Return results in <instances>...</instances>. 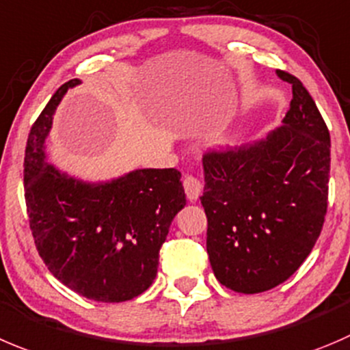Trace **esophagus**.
<instances>
[{
  "mask_svg": "<svg viewBox=\"0 0 350 350\" xmlns=\"http://www.w3.org/2000/svg\"><path fill=\"white\" fill-rule=\"evenodd\" d=\"M184 189L187 194L189 201H198L202 192V182L194 175H185L184 177Z\"/></svg>",
  "mask_w": 350,
  "mask_h": 350,
  "instance_id": "esophagus-1",
  "label": "esophagus"
}]
</instances>
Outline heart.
Here are the masks:
<instances>
[{
	"label": "heart",
	"instance_id": "b5f03b06",
	"mask_svg": "<svg viewBox=\"0 0 350 350\" xmlns=\"http://www.w3.org/2000/svg\"><path fill=\"white\" fill-rule=\"evenodd\" d=\"M223 142H227V141H225V139H223Z\"/></svg>",
	"mask_w": 350,
	"mask_h": 350
}]
</instances>
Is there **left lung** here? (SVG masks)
Masks as SVG:
<instances>
[{
  "instance_id": "1",
  "label": "left lung",
  "mask_w": 350,
  "mask_h": 350,
  "mask_svg": "<svg viewBox=\"0 0 350 350\" xmlns=\"http://www.w3.org/2000/svg\"><path fill=\"white\" fill-rule=\"evenodd\" d=\"M277 73L292 84L284 125L252 144L202 156L209 262L219 284L241 294L292 277L327 215L330 132L302 82Z\"/></svg>"
}]
</instances>
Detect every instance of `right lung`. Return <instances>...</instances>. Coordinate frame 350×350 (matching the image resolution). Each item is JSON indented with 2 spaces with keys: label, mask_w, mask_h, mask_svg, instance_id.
I'll return each instance as SVG.
<instances>
[{
  "label": "right lung",
  "mask_w": 350,
  "mask_h": 350,
  "mask_svg": "<svg viewBox=\"0 0 350 350\" xmlns=\"http://www.w3.org/2000/svg\"><path fill=\"white\" fill-rule=\"evenodd\" d=\"M65 82L29 134L23 184L36 247L55 278L91 301L123 302L151 287L173 218L185 206L180 172L134 170L109 182H84L46 163L44 141Z\"/></svg>",
  "instance_id": "add662e5"
}]
</instances>
